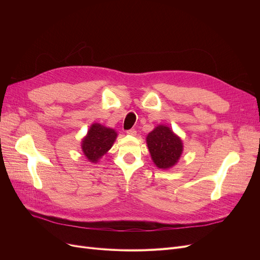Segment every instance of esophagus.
Instances as JSON below:
<instances>
[{
  "label": "esophagus",
  "instance_id": "esophagus-1",
  "mask_svg": "<svg viewBox=\"0 0 260 260\" xmlns=\"http://www.w3.org/2000/svg\"><path fill=\"white\" fill-rule=\"evenodd\" d=\"M126 134L128 136H136L137 135V132H136L135 129H128V131H126Z\"/></svg>",
  "mask_w": 260,
  "mask_h": 260
}]
</instances>
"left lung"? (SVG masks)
I'll list each match as a JSON object with an SVG mask.
<instances>
[{
	"label": "left lung",
	"mask_w": 260,
	"mask_h": 260,
	"mask_svg": "<svg viewBox=\"0 0 260 260\" xmlns=\"http://www.w3.org/2000/svg\"><path fill=\"white\" fill-rule=\"evenodd\" d=\"M146 144L154 165L161 170L175 167L183 153L181 138L165 124L157 125L147 134Z\"/></svg>",
	"instance_id": "left-lung-1"
}]
</instances>
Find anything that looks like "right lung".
Returning a JSON list of instances; mask_svg holds the SVG:
<instances>
[{
    "label": "right lung",
    "instance_id": "add662e5",
    "mask_svg": "<svg viewBox=\"0 0 260 260\" xmlns=\"http://www.w3.org/2000/svg\"><path fill=\"white\" fill-rule=\"evenodd\" d=\"M117 132L100 123H92L81 141V149L91 163H98L107 154L117 139Z\"/></svg>",
    "mask_w": 260,
    "mask_h": 260
}]
</instances>
